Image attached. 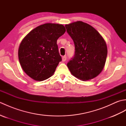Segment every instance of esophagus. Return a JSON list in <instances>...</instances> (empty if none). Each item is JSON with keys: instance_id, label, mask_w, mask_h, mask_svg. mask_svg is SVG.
I'll use <instances>...</instances> for the list:
<instances>
[{"instance_id": "obj_1", "label": "esophagus", "mask_w": 126, "mask_h": 126, "mask_svg": "<svg viewBox=\"0 0 126 126\" xmlns=\"http://www.w3.org/2000/svg\"><path fill=\"white\" fill-rule=\"evenodd\" d=\"M66 56H63V57H62V61L63 62H65L66 61Z\"/></svg>"}]
</instances>
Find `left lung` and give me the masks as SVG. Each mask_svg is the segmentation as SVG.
Masks as SVG:
<instances>
[{
	"label": "left lung",
	"instance_id": "8db88e82",
	"mask_svg": "<svg viewBox=\"0 0 126 126\" xmlns=\"http://www.w3.org/2000/svg\"><path fill=\"white\" fill-rule=\"evenodd\" d=\"M73 40L74 56L67 63L73 75L87 81L101 73L105 64L107 47L102 37L92 26L81 21L65 25Z\"/></svg>",
	"mask_w": 126,
	"mask_h": 126
}]
</instances>
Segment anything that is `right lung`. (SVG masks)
I'll return each mask as SVG.
<instances>
[{
  "mask_svg": "<svg viewBox=\"0 0 126 126\" xmlns=\"http://www.w3.org/2000/svg\"><path fill=\"white\" fill-rule=\"evenodd\" d=\"M63 25L47 23L30 31L21 42L18 58L25 73L36 81H43L54 73L62 57L57 40L65 33Z\"/></svg>",
  "mask_w": 126,
  "mask_h": 126,
  "instance_id": "1",
  "label": "right lung"
}]
</instances>
